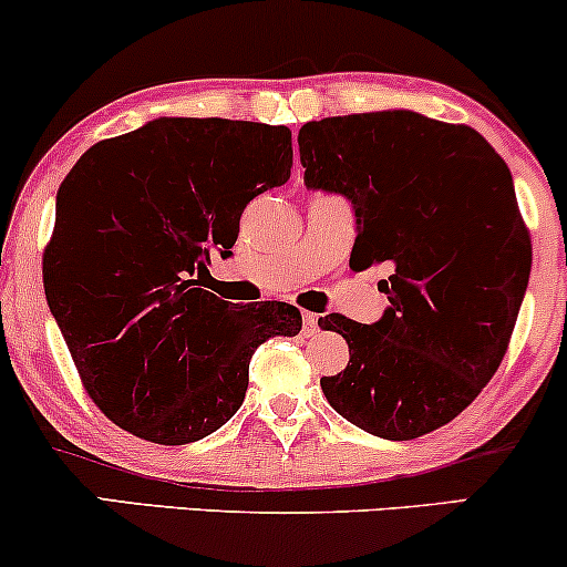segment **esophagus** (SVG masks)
<instances>
[{"label":"esophagus","instance_id":"obj_1","mask_svg":"<svg viewBox=\"0 0 567 567\" xmlns=\"http://www.w3.org/2000/svg\"><path fill=\"white\" fill-rule=\"evenodd\" d=\"M317 330H320V315H315V311H303V333L315 336Z\"/></svg>","mask_w":567,"mask_h":567}]
</instances>
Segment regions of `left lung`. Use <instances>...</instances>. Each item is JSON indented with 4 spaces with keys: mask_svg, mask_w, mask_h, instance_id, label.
I'll return each mask as SVG.
<instances>
[{
    "mask_svg": "<svg viewBox=\"0 0 567 567\" xmlns=\"http://www.w3.org/2000/svg\"><path fill=\"white\" fill-rule=\"evenodd\" d=\"M303 184L354 207L357 271L389 266L373 324L320 320L349 365L320 381L336 413L383 440L445 426L493 379L530 275V234L512 173L470 125L415 112L306 122Z\"/></svg>",
    "mask_w": 567,
    "mask_h": 567,
    "instance_id": "obj_1",
    "label": "left lung"
}]
</instances>
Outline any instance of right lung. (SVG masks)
<instances>
[{
  "label": "right lung",
  "instance_id": "1",
  "mask_svg": "<svg viewBox=\"0 0 567 567\" xmlns=\"http://www.w3.org/2000/svg\"><path fill=\"white\" fill-rule=\"evenodd\" d=\"M290 130L159 116L97 141L63 178L44 296L90 400L116 426L186 445L237 413L252 351L298 336L282 301L237 306L197 288L231 256L247 202L288 184Z\"/></svg>",
  "mask_w": 567,
  "mask_h": 567
}]
</instances>
